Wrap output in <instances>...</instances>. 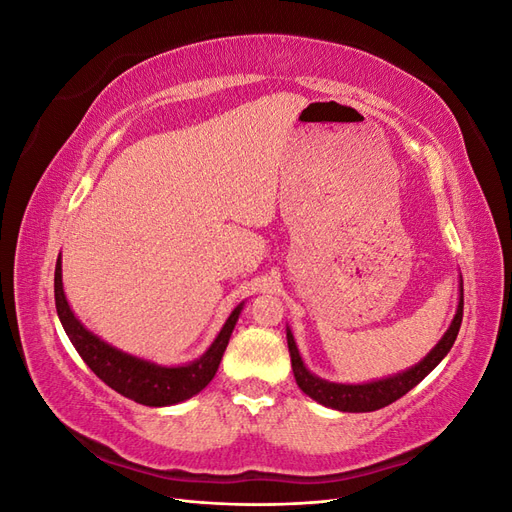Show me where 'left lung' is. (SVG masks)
<instances>
[{"mask_svg": "<svg viewBox=\"0 0 512 512\" xmlns=\"http://www.w3.org/2000/svg\"><path fill=\"white\" fill-rule=\"evenodd\" d=\"M461 318H463V282H461V297H459V305H457V314L451 322V327H448V331L438 342V346L433 348L421 363L404 371V374H397L393 378H384V380L369 382V384H335V382L320 380L314 374H309L301 361L292 333L286 331L294 380H297V384L301 386V391L305 395L316 399L322 406H329V408L342 410V412L380 410L384 406L393 404V401H397L399 397H404L410 389H414V386L429 374L433 367H436L444 359L448 350H451L455 344L459 327H461Z\"/></svg>", "mask_w": 512, "mask_h": 512, "instance_id": "left-lung-1", "label": "left lung"}]
</instances>
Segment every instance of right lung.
<instances>
[{
	"instance_id": "add662e5",
	"label": "right lung",
	"mask_w": 512,
	"mask_h": 512,
	"mask_svg": "<svg viewBox=\"0 0 512 512\" xmlns=\"http://www.w3.org/2000/svg\"><path fill=\"white\" fill-rule=\"evenodd\" d=\"M55 307L72 346L104 384L111 386L119 395L136 401V404L158 408L173 406L183 399H190L192 395L203 391L213 380L243 305H239L235 312L228 316L224 329L215 337L211 348L200 356L198 361L183 367H160L149 361H141L136 359V356L115 350L113 346L104 344L94 333H89L83 324L76 320L66 301L64 286H61L59 260L55 265Z\"/></svg>"
}]
</instances>
